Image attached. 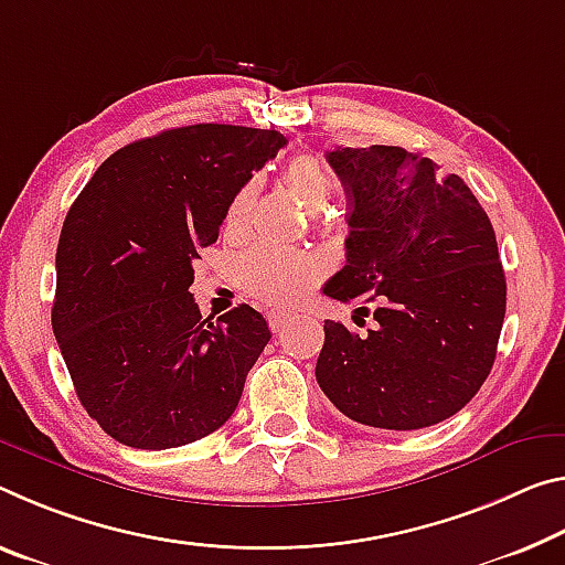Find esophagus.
<instances>
[{
  "label": "esophagus",
  "mask_w": 565,
  "mask_h": 565,
  "mask_svg": "<svg viewBox=\"0 0 565 565\" xmlns=\"http://www.w3.org/2000/svg\"><path fill=\"white\" fill-rule=\"evenodd\" d=\"M268 327H271L274 331H281L286 324L291 321V311H284V309H271L268 311Z\"/></svg>",
  "instance_id": "esophagus-1"
}]
</instances>
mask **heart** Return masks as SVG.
Instances as JSON below:
<instances>
[{"label":"heart","mask_w":565,"mask_h":565,"mask_svg":"<svg viewBox=\"0 0 565 565\" xmlns=\"http://www.w3.org/2000/svg\"><path fill=\"white\" fill-rule=\"evenodd\" d=\"M284 183L289 191L307 205L309 211H321L334 193V181L329 170L321 166L315 156H297L289 166L284 168ZM258 185L248 181L241 185L234 199H231L226 216V231L236 234L246 226L250 205L256 201ZM236 279L250 297L264 303H289L299 299L303 291H309L319 279L321 266L317 258L294 254V250H281L274 246H250L236 258Z\"/></svg>","instance_id":"b5f03b06"}]
</instances>
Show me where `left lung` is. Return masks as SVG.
Wrapping results in <instances>:
<instances>
[{"label": "left lung", "instance_id": "8db88e82", "mask_svg": "<svg viewBox=\"0 0 565 565\" xmlns=\"http://www.w3.org/2000/svg\"><path fill=\"white\" fill-rule=\"evenodd\" d=\"M327 160L344 185L349 236L324 294L380 307L364 337L324 321L319 387L360 425L443 423L488 380L505 319L488 213L460 175L405 148H337Z\"/></svg>", "mask_w": 565, "mask_h": 565}]
</instances>
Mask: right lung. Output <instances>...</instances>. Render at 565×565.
I'll list each match as a JSON object with an SVG mask.
<instances>
[{
    "instance_id": "add662e5",
    "label": "right lung",
    "mask_w": 565,
    "mask_h": 565,
    "mask_svg": "<svg viewBox=\"0 0 565 565\" xmlns=\"http://www.w3.org/2000/svg\"><path fill=\"white\" fill-rule=\"evenodd\" d=\"M284 146L281 132L244 125L163 130L115 150L67 211L52 331L113 440L168 450L234 415L271 331L248 303L201 319L188 286L231 199Z\"/></svg>"
}]
</instances>
